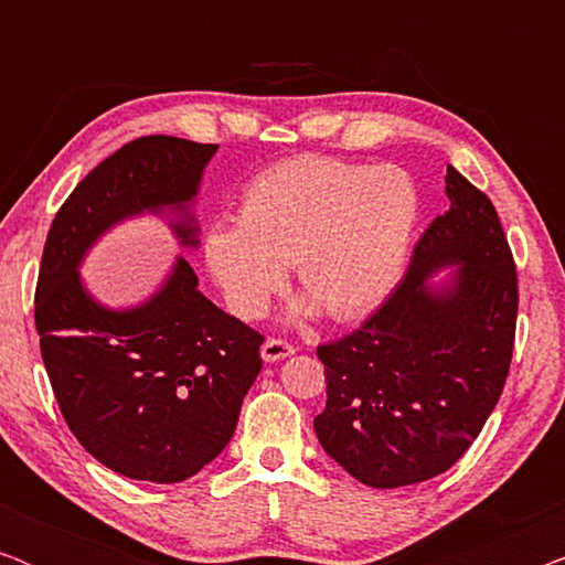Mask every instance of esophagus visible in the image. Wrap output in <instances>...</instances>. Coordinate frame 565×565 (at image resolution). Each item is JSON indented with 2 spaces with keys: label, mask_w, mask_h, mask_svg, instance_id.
Instances as JSON below:
<instances>
[{
  "label": "esophagus",
  "mask_w": 565,
  "mask_h": 565,
  "mask_svg": "<svg viewBox=\"0 0 565 565\" xmlns=\"http://www.w3.org/2000/svg\"><path fill=\"white\" fill-rule=\"evenodd\" d=\"M290 354H296V347L290 342H285V339H267L265 344H262V358L267 362H277V360H285L290 358Z\"/></svg>",
  "instance_id": "34e87169"
}]
</instances>
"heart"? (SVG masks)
<instances>
[{
	"mask_svg": "<svg viewBox=\"0 0 565 565\" xmlns=\"http://www.w3.org/2000/svg\"><path fill=\"white\" fill-rule=\"evenodd\" d=\"M419 195L398 167L296 157L246 184L238 221L205 231V262L231 311L259 319L296 262L331 319H354L388 296L404 267Z\"/></svg>",
	"mask_w": 565,
	"mask_h": 565,
	"instance_id": "b5f03b06",
	"label": "heart"
}]
</instances>
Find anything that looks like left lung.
<instances>
[{"label":"left lung","instance_id":"8db88e82","mask_svg":"<svg viewBox=\"0 0 565 565\" xmlns=\"http://www.w3.org/2000/svg\"><path fill=\"white\" fill-rule=\"evenodd\" d=\"M450 211L414 246L404 280L360 329L316 354L327 408L323 450L373 489L422 483L452 468L481 435L512 365L516 265L486 192L447 167ZM454 285L431 291L437 266Z\"/></svg>","mask_w":565,"mask_h":565}]
</instances>
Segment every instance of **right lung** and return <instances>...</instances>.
Wrapping results in <instances>:
<instances>
[{
    "label": "right lung",
    "mask_w": 565,
    "mask_h": 565,
    "mask_svg": "<svg viewBox=\"0 0 565 565\" xmlns=\"http://www.w3.org/2000/svg\"><path fill=\"white\" fill-rule=\"evenodd\" d=\"M215 149L174 136L126 143L76 184L43 246L35 329L53 396L84 450L136 481L177 483L218 458L262 370L265 337L213 306L182 257L130 311L97 306L76 267L126 215L184 211ZM190 221L174 234L195 246Z\"/></svg>",
    "instance_id": "right-lung-1"
}]
</instances>
